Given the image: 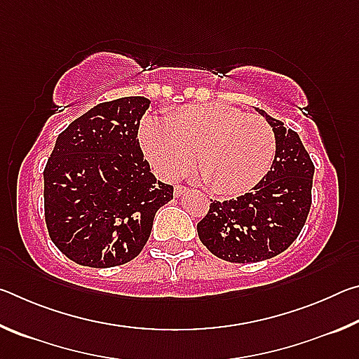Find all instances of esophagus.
Instances as JSON below:
<instances>
[{
  "instance_id": "1",
  "label": "esophagus",
  "mask_w": 359,
  "mask_h": 359,
  "mask_svg": "<svg viewBox=\"0 0 359 359\" xmlns=\"http://www.w3.org/2000/svg\"><path fill=\"white\" fill-rule=\"evenodd\" d=\"M187 191H188V188L184 185H175V188H174L175 196H182V194H185Z\"/></svg>"
}]
</instances>
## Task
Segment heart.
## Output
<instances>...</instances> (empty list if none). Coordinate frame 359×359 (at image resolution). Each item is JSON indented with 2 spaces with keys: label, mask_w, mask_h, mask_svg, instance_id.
<instances>
[{
  "label": "heart",
  "mask_w": 359,
  "mask_h": 359,
  "mask_svg": "<svg viewBox=\"0 0 359 359\" xmlns=\"http://www.w3.org/2000/svg\"><path fill=\"white\" fill-rule=\"evenodd\" d=\"M142 149L163 174L182 175L193 166L218 194H242L269 172L277 150L263 117L224 104H191L149 117L139 130Z\"/></svg>",
  "instance_id": "b5f03b06"
}]
</instances>
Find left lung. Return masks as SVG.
<instances>
[{
	"label": "left lung",
	"instance_id": "left-lung-1",
	"mask_svg": "<svg viewBox=\"0 0 359 359\" xmlns=\"http://www.w3.org/2000/svg\"><path fill=\"white\" fill-rule=\"evenodd\" d=\"M277 150L271 171L250 193L212 201L198 223V236L210 253L229 263H257L287 250L299 236L312 204L315 166L297 133L263 109Z\"/></svg>",
	"mask_w": 359,
	"mask_h": 359
}]
</instances>
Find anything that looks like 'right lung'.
I'll list each match as a JSON object with an SVG mask.
<instances>
[{
    "label": "right lung",
    "instance_id": "obj_1",
    "mask_svg": "<svg viewBox=\"0 0 359 359\" xmlns=\"http://www.w3.org/2000/svg\"><path fill=\"white\" fill-rule=\"evenodd\" d=\"M144 96L101 102L60 133L44 169L48 236L77 264L114 267L136 258L172 185L150 172L137 130Z\"/></svg>",
    "mask_w": 359,
    "mask_h": 359
}]
</instances>
